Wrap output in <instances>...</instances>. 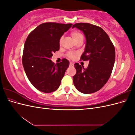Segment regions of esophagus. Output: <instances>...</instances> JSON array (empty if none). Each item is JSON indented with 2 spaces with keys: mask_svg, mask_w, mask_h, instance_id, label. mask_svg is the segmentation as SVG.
<instances>
[{
  "mask_svg": "<svg viewBox=\"0 0 135 135\" xmlns=\"http://www.w3.org/2000/svg\"><path fill=\"white\" fill-rule=\"evenodd\" d=\"M70 66H74V64H73V63L71 62H70Z\"/></svg>",
  "mask_w": 135,
  "mask_h": 135,
  "instance_id": "esophagus-1",
  "label": "esophagus"
}]
</instances>
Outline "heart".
<instances>
[{"label":"heart","mask_w":135,"mask_h":135,"mask_svg":"<svg viewBox=\"0 0 135 135\" xmlns=\"http://www.w3.org/2000/svg\"><path fill=\"white\" fill-rule=\"evenodd\" d=\"M71 35L72 36V38H73V39L74 40V41L75 42L76 40H77L78 39H79L80 38H83V36L82 35V34L80 33V32L78 31L77 30H74V31H72L71 32ZM62 39L63 38L62 37H61L60 39V43H61L62 41ZM76 56V54H74V52H69L67 54V57L69 59H73Z\"/></svg>","instance_id":"heart-1"}]
</instances>
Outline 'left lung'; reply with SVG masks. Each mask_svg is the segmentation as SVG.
Returning a JSON list of instances; mask_svg holds the SVG:
<instances>
[{"label":"left lung","mask_w":135,"mask_h":135,"mask_svg":"<svg viewBox=\"0 0 135 135\" xmlns=\"http://www.w3.org/2000/svg\"><path fill=\"white\" fill-rule=\"evenodd\" d=\"M74 27L85 36L86 45L80 60L89 61V64L86 69L78 63L74 64L76 73L73 83L79 92L92 93L103 88L109 79L115 62V48L101 27L88 23H76Z\"/></svg>","instance_id":"1"}]
</instances>
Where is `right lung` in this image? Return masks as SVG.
Wrapping results in <instances>:
<instances>
[{
  "label": "right lung",
  "instance_id": "obj_1",
  "mask_svg": "<svg viewBox=\"0 0 135 135\" xmlns=\"http://www.w3.org/2000/svg\"><path fill=\"white\" fill-rule=\"evenodd\" d=\"M71 23L45 22L28 34L24 45L22 65L28 80L38 90L51 93L57 89L69 61L55 64L51 57L60 50V39L72 26Z\"/></svg>",
  "mask_w": 135,
  "mask_h": 135
}]
</instances>
